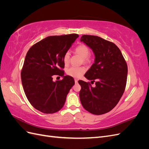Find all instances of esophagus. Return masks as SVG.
<instances>
[{"mask_svg":"<svg viewBox=\"0 0 149 149\" xmlns=\"http://www.w3.org/2000/svg\"><path fill=\"white\" fill-rule=\"evenodd\" d=\"M78 80L77 79H74V82H75V83H78Z\"/></svg>","mask_w":149,"mask_h":149,"instance_id":"1","label":"esophagus"}]
</instances>
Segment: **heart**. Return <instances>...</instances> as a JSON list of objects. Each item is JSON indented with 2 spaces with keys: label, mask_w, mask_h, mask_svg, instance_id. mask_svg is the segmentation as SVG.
<instances>
[{
  "label": "heart",
  "mask_w": 149,
  "mask_h": 149,
  "mask_svg": "<svg viewBox=\"0 0 149 149\" xmlns=\"http://www.w3.org/2000/svg\"><path fill=\"white\" fill-rule=\"evenodd\" d=\"M74 52L77 53L81 57L84 58V60L86 62L89 61V58L88 55H89V48L84 45H79L76 47ZM70 54L69 52H66L63 58V62L65 64H68L70 61ZM86 71L84 67H71L66 70V73L68 75L74 78H79Z\"/></svg>",
  "instance_id": "1"
}]
</instances>
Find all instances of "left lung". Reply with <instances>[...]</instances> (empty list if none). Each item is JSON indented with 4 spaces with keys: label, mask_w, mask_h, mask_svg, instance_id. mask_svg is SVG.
<instances>
[{
    "label": "left lung",
    "mask_w": 149,
    "mask_h": 149,
    "mask_svg": "<svg viewBox=\"0 0 149 149\" xmlns=\"http://www.w3.org/2000/svg\"><path fill=\"white\" fill-rule=\"evenodd\" d=\"M83 42L92 49L94 63L84 76L96 86L79 80V98L84 109L91 114L101 115L118 104L127 82V65L116 45L97 36L84 35Z\"/></svg>",
    "instance_id": "1"
}]
</instances>
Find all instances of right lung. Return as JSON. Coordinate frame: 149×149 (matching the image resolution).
Returning <instances> with one entry per match:
<instances>
[{"label": "right lung", "mask_w": 149, "mask_h": 149, "mask_svg": "<svg viewBox=\"0 0 149 149\" xmlns=\"http://www.w3.org/2000/svg\"><path fill=\"white\" fill-rule=\"evenodd\" d=\"M78 37L49 36L33 45L26 53L21 71L22 86L31 104L43 113L60 111L74 84L73 77L64 76L63 58ZM53 75L62 76L63 79L53 82Z\"/></svg>", "instance_id": "right-lung-1"}]
</instances>
